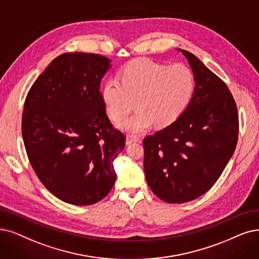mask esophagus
<instances>
[{"instance_id":"1","label":"esophagus","mask_w":259,"mask_h":259,"mask_svg":"<svg viewBox=\"0 0 259 259\" xmlns=\"http://www.w3.org/2000/svg\"><path fill=\"white\" fill-rule=\"evenodd\" d=\"M139 141V138L137 136H133V135H127L126 136V144L128 146V144H132L134 142H138Z\"/></svg>"}]
</instances>
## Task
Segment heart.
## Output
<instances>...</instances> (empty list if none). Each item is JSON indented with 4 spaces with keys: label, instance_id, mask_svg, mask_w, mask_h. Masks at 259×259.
Segmentation results:
<instances>
[{
    "label": "heart",
    "instance_id": "heart-1",
    "mask_svg": "<svg viewBox=\"0 0 259 259\" xmlns=\"http://www.w3.org/2000/svg\"><path fill=\"white\" fill-rule=\"evenodd\" d=\"M119 76L121 83L115 78L104 82L102 100L113 121L125 118L135 101L137 110L118 124L132 134L147 131L155 122L164 127L177 121L189 105L195 88L193 72L187 66H167L147 58L132 60Z\"/></svg>",
    "mask_w": 259,
    "mask_h": 259
}]
</instances>
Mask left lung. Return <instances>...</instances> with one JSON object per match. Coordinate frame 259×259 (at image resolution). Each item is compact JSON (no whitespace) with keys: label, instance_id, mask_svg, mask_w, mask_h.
<instances>
[{"label":"left lung","instance_id":"1","mask_svg":"<svg viewBox=\"0 0 259 259\" xmlns=\"http://www.w3.org/2000/svg\"><path fill=\"white\" fill-rule=\"evenodd\" d=\"M195 88L182 116L143 140L147 183L168 203L192 201L218 181L238 140L237 106L224 81L188 51Z\"/></svg>","mask_w":259,"mask_h":259}]
</instances>
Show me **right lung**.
I'll use <instances>...</instances> for the list:
<instances>
[{
    "instance_id": "1",
    "label": "right lung",
    "mask_w": 259,
    "mask_h": 259,
    "mask_svg": "<svg viewBox=\"0 0 259 259\" xmlns=\"http://www.w3.org/2000/svg\"><path fill=\"white\" fill-rule=\"evenodd\" d=\"M111 60L74 52L57 56L29 89L22 136L45 187L72 205L104 199L116 182L113 160L125 147L112 128L100 84Z\"/></svg>"
}]
</instances>
